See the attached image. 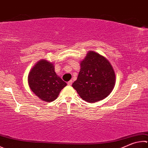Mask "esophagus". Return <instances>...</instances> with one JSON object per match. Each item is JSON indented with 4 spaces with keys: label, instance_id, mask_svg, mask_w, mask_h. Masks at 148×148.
<instances>
[{
    "label": "esophagus",
    "instance_id": "34e87169",
    "mask_svg": "<svg viewBox=\"0 0 148 148\" xmlns=\"http://www.w3.org/2000/svg\"><path fill=\"white\" fill-rule=\"evenodd\" d=\"M67 84H68V85H72V80H70V81L67 83Z\"/></svg>",
    "mask_w": 148,
    "mask_h": 148
}]
</instances>
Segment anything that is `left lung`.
Here are the masks:
<instances>
[{
	"mask_svg": "<svg viewBox=\"0 0 148 148\" xmlns=\"http://www.w3.org/2000/svg\"><path fill=\"white\" fill-rule=\"evenodd\" d=\"M115 83V72L109 60L90 50L80 61L78 76L72 86L82 100L95 103L107 97Z\"/></svg>",
	"mask_w": 148,
	"mask_h": 148,
	"instance_id": "8db88e82",
	"label": "left lung"
}]
</instances>
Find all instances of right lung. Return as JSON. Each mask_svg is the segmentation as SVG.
I'll use <instances>...</instances> for the list:
<instances>
[{"instance_id":"right-lung-1","label":"right lung","mask_w":148,"mask_h":148,"mask_svg":"<svg viewBox=\"0 0 148 148\" xmlns=\"http://www.w3.org/2000/svg\"><path fill=\"white\" fill-rule=\"evenodd\" d=\"M28 83L31 90L41 100L51 102L58 97L66 83L55 72L54 64L47 60H39L29 72Z\"/></svg>"}]
</instances>
